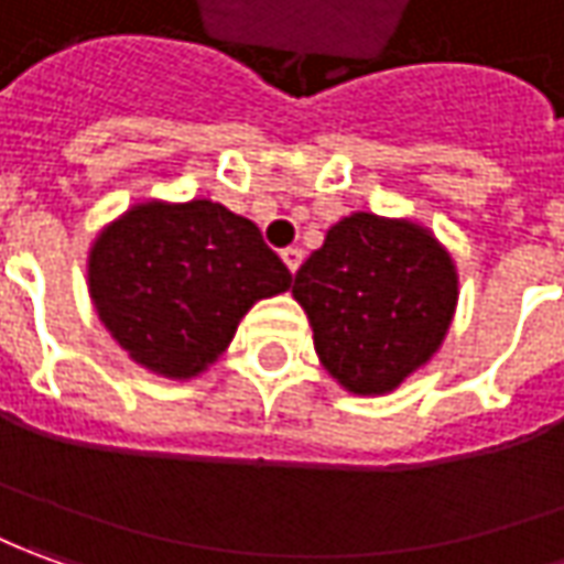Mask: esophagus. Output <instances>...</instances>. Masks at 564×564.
<instances>
[{
  "mask_svg": "<svg viewBox=\"0 0 564 564\" xmlns=\"http://www.w3.org/2000/svg\"><path fill=\"white\" fill-rule=\"evenodd\" d=\"M281 259H283V265L290 268L293 274L299 271V265H302V250L299 247H286V250L281 252Z\"/></svg>",
  "mask_w": 564,
  "mask_h": 564,
  "instance_id": "obj_1",
  "label": "esophagus"
}]
</instances>
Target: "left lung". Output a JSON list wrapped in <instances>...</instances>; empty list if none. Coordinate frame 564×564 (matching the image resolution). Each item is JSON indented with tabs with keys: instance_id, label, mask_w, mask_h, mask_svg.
Masks as SVG:
<instances>
[{
	"instance_id": "obj_1",
	"label": "left lung",
	"mask_w": 564,
	"mask_h": 564,
	"mask_svg": "<svg viewBox=\"0 0 564 564\" xmlns=\"http://www.w3.org/2000/svg\"><path fill=\"white\" fill-rule=\"evenodd\" d=\"M293 296L327 373L348 392L386 394L442 346L457 268L423 225L355 213L299 268Z\"/></svg>"
}]
</instances>
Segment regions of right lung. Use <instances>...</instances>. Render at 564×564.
Masks as SVG:
<instances>
[{"label": "right lung", "mask_w": 564, "mask_h": 564, "mask_svg": "<svg viewBox=\"0 0 564 564\" xmlns=\"http://www.w3.org/2000/svg\"><path fill=\"white\" fill-rule=\"evenodd\" d=\"M290 283L250 218L213 200L138 203L89 252V293L107 333L170 379L203 373L240 317Z\"/></svg>", "instance_id": "add662e5"}]
</instances>
